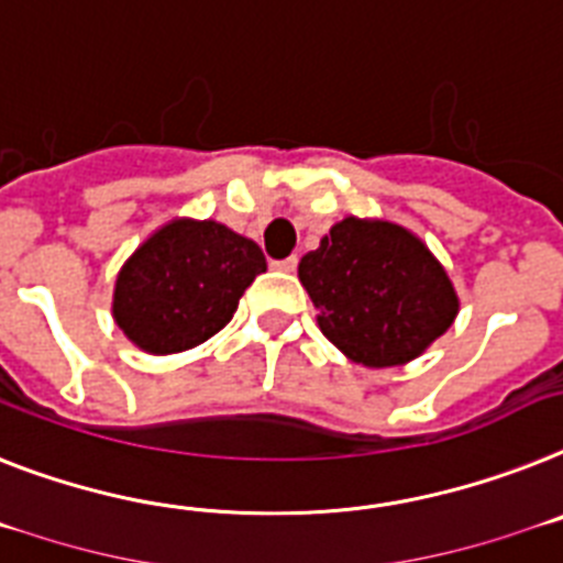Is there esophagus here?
I'll list each match as a JSON object with an SVG mask.
<instances>
[{
    "label": "esophagus",
    "mask_w": 563,
    "mask_h": 563,
    "mask_svg": "<svg viewBox=\"0 0 563 563\" xmlns=\"http://www.w3.org/2000/svg\"><path fill=\"white\" fill-rule=\"evenodd\" d=\"M272 268H277V272H295V268H297V257L272 260Z\"/></svg>",
    "instance_id": "esophagus-1"
}]
</instances>
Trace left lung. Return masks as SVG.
<instances>
[{
	"label": "left lung",
	"mask_w": 563,
	"mask_h": 563,
	"mask_svg": "<svg viewBox=\"0 0 563 563\" xmlns=\"http://www.w3.org/2000/svg\"><path fill=\"white\" fill-rule=\"evenodd\" d=\"M297 274L320 311V332L372 369L415 361L457 314L441 263L412 231L386 220H340Z\"/></svg>",
	"instance_id": "8db88e82"
}]
</instances>
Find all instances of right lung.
I'll return each mask as SVG.
<instances>
[{"instance_id": "add662e5", "label": "right lung", "mask_w": 563, "mask_h": 563, "mask_svg": "<svg viewBox=\"0 0 563 563\" xmlns=\"http://www.w3.org/2000/svg\"><path fill=\"white\" fill-rule=\"evenodd\" d=\"M260 272L266 257L254 240L214 220H172L117 274L113 320L143 352H186L234 318Z\"/></svg>"}]
</instances>
